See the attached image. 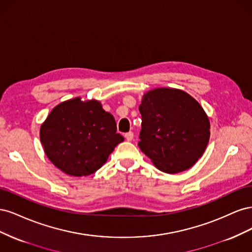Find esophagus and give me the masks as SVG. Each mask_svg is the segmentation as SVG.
I'll list each match as a JSON object with an SVG mask.
<instances>
[{"label": "esophagus", "instance_id": "1", "mask_svg": "<svg viewBox=\"0 0 252 252\" xmlns=\"http://www.w3.org/2000/svg\"><path fill=\"white\" fill-rule=\"evenodd\" d=\"M125 139H126L127 141H131V140L133 139V132L129 131V132L125 133Z\"/></svg>", "mask_w": 252, "mask_h": 252}]
</instances>
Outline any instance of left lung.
Here are the masks:
<instances>
[{"label":"left lung","instance_id":"8db88e82","mask_svg":"<svg viewBox=\"0 0 252 252\" xmlns=\"http://www.w3.org/2000/svg\"><path fill=\"white\" fill-rule=\"evenodd\" d=\"M139 146L158 170L178 173L192 167L207 147L210 123L202 106L187 93L156 88L140 105Z\"/></svg>","mask_w":252,"mask_h":252}]
</instances>
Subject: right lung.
<instances>
[{
    "label": "right lung",
    "mask_w": 252,
    "mask_h": 252,
    "mask_svg": "<svg viewBox=\"0 0 252 252\" xmlns=\"http://www.w3.org/2000/svg\"><path fill=\"white\" fill-rule=\"evenodd\" d=\"M44 151L51 163L72 177L100 169L118 144L116 120L100 102L72 98L51 110L40 129Z\"/></svg>",
    "instance_id": "obj_1"
}]
</instances>
